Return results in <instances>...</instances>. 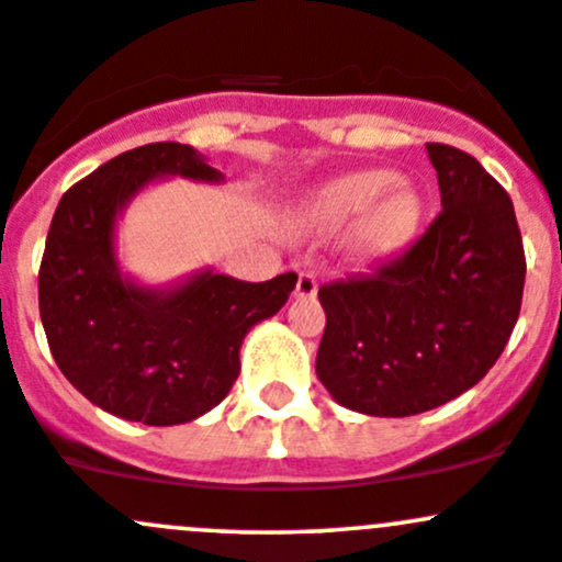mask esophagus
I'll return each instance as SVG.
<instances>
[{"mask_svg": "<svg viewBox=\"0 0 562 562\" xmlns=\"http://www.w3.org/2000/svg\"><path fill=\"white\" fill-rule=\"evenodd\" d=\"M317 293V277L313 271H302L296 282V296L299 299H313Z\"/></svg>", "mask_w": 562, "mask_h": 562, "instance_id": "esophagus-1", "label": "esophagus"}]
</instances>
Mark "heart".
Segmentation results:
<instances>
[{"label": "heart", "mask_w": 562, "mask_h": 562, "mask_svg": "<svg viewBox=\"0 0 562 562\" xmlns=\"http://www.w3.org/2000/svg\"><path fill=\"white\" fill-rule=\"evenodd\" d=\"M396 173L359 171L323 187L313 203V217L323 231L353 223V247L361 255H383L402 247L416 231L422 201L411 187H394Z\"/></svg>", "instance_id": "heart-1"}]
</instances>
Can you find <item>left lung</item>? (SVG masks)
<instances>
[{"label":"left lung","instance_id":"1","mask_svg":"<svg viewBox=\"0 0 562 562\" xmlns=\"http://www.w3.org/2000/svg\"><path fill=\"white\" fill-rule=\"evenodd\" d=\"M440 212L400 258L321 285L315 372L339 405L416 416L464 394L517 326L525 247L508 192L475 157L427 144Z\"/></svg>","mask_w":562,"mask_h":562}]
</instances>
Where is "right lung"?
Wrapping results in <instances>:
<instances>
[{
    "instance_id": "1",
    "label": "right lung",
    "mask_w": 562,
    "mask_h": 562,
    "mask_svg": "<svg viewBox=\"0 0 562 562\" xmlns=\"http://www.w3.org/2000/svg\"><path fill=\"white\" fill-rule=\"evenodd\" d=\"M162 173L220 179L192 146L173 140L113 157L61 195L37 274L40 317L61 375L103 411L149 427L220 405L239 378L245 334L280 313L296 288L293 271L266 282L206 271L171 293L122 280L113 220Z\"/></svg>"
}]
</instances>
